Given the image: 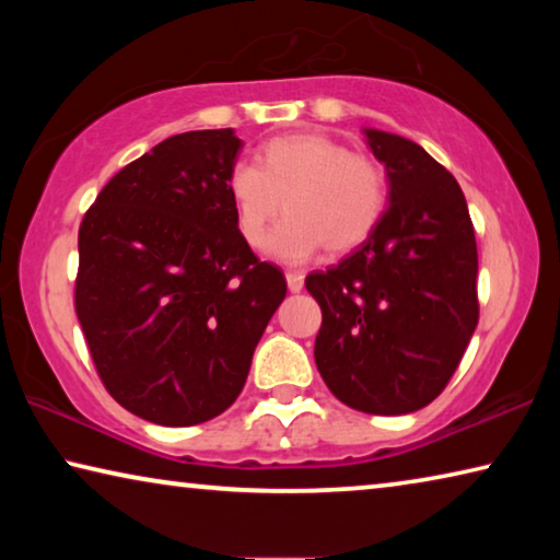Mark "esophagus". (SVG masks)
Returning a JSON list of instances; mask_svg holds the SVG:
<instances>
[{
	"mask_svg": "<svg viewBox=\"0 0 560 560\" xmlns=\"http://www.w3.org/2000/svg\"><path fill=\"white\" fill-rule=\"evenodd\" d=\"M287 283L291 293H299L303 289V273L301 271H287Z\"/></svg>",
	"mask_w": 560,
	"mask_h": 560,
	"instance_id": "esophagus-1",
	"label": "esophagus"
}]
</instances>
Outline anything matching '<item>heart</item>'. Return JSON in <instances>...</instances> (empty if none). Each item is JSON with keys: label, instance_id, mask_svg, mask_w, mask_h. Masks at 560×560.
<instances>
[{"label": "heart", "instance_id": "heart-1", "mask_svg": "<svg viewBox=\"0 0 560 560\" xmlns=\"http://www.w3.org/2000/svg\"><path fill=\"white\" fill-rule=\"evenodd\" d=\"M226 189L236 230L254 249L267 240L273 220L289 212L269 236V252L289 261L314 257L320 246L334 257L358 249L371 240L390 200L385 167L324 132L271 138L259 165L249 160L232 165Z\"/></svg>", "mask_w": 560, "mask_h": 560}]
</instances>
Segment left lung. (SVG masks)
<instances>
[{"label":"left lung","mask_w":560,"mask_h":560,"mask_svg":"<svg viewBox=\"0 0 560 560\" xmlns=\"http://www.w3.org/2000/svg\"><path fill=\"white\" fill-rule=\"evenodd\" d=\"M365 138L390 205L371 240L306 277L324 314L314 355L340 402L407 415L447 387L477 328V240L462 187L428 150L373 128Z\"/></svg>","instance_id":"8db88e82"}]
</instances>
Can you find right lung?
I'll list each match as a JSON object with an SVG mask.
<instances>
[{
    "label": "right lung",
    "instance_id": "obj_1",
    "mask_svg": "<svg viewBox=\"0 0 560 560\" xmlns=\"http://www.w3.org/2000/svg\"><path fill=\"white\" fill-rule=\"evenodd\" d=\"M232 128L163 140L110 177L79 230L75 316L113 400L165 428L222 415L287 296L236 230Z\"/></svg>",
    "mask_w": 560,
    "mask_h": 560
}]
</instances>
